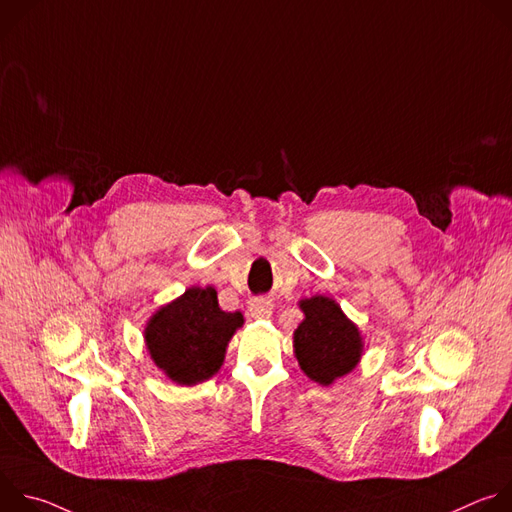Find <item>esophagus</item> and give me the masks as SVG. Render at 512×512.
Wrapping results in <instances>:
<instances>
[{
  "label": "esophagus",
  "instance_id": "obj_1",
  "mask_svg": "<svg viewBox=\"0 0 512 512\" xmlns=\"http://www.w3.org/2000/svg\"><path fill=\"white\" fill-rule=\"evenodd\" d=\"M271 310H273V306H271V302H269V300H265V298H257V300H253V302L249 304V312H251V316H253V318L269 316V314H271Z\"/></svg>",
  "mask_w": 512,
  "mask_h": 512
}]
</instances>
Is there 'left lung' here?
Here are the masks:
<instances>
[{"label": "left lung", "instance_id": "1", "mask_svg": "<svg viewBox=\"0 0 512 512\" xmlns=\"http://www.w3.org/2000/svg\"><path fill=\"white\" fill-rule=\"evenodd\" d=\"M306 318L294 332V348L302 371L320 385H330L350 373L362 354L358 328L340 306L324 296L302 300Z\"/></svg>", "mask_w": 512, "mask_h": 512}]
</instances>
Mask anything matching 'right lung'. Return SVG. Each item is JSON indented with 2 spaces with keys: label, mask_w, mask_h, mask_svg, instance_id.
I'll use <instances>...</instances> for the list:
<instances>
[{
  "label": "right lung",
  "mask_w": 512,
  "mask_h": 512,
  "mask_svg": "<svg viewBox=\"0 0 512 512\" xmlns=\"http://www.w3.org/2000/svg\"><path fill=\"white\" fill-rule=\"evenodd\" d=\"M241 326L243 314L218 308L212 287H190L156 312L145 328V344L172 381L190 387L221 369L227 344Z\"/></svg>",
  "instance_id": "right-lung-1"
}]
</instances>
